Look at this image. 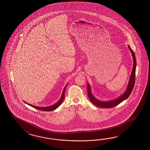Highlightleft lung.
Masks as SVG:
<instances>
[{
  "mask_svg": "<svg viewBox=\"0 0 150 150\" xmlns=\"http://www.w3.org/2000/svg\"><path fill=\"white\" fill-rule=\"evenodd\" d=\"M128 48L130 50L131 52L132 55L133 56V69L132 71L131 75L130 76L129 81L128 82V86L126 89V91H125L124 93L122 95L119 97L118 98L110 101H100L99 100L96 99L95 97L93 95L91 92V89L90 87V85L87 84V93H88V96L89 98L90 101H91L94 105L98 106L99 107H101V108H112L115 106L118 105L120 104L121 102H122L124 101L125 100L127 99L129 96L131 94L132 91L133 89V87L134 86V83H135V69H136V66H137V61H136V59H135V54L134 53L133 51L132 50L131 47L128 45Z\"/></svg>",
  "mask_w": 150,
  "mask_h": 150,
  "instance_id": "8db88e82",
  "label": "left lung"
}]
</instances>
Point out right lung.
<instances>
[{
  "mask_svg": "<svg viewBox=\"0 0 150 150\" xmlns=\"http://www.w3.org/2000/svg\"><path fill=\"white\" fill-rule=\"evenodd\" d=\"M67 85L65 86V87H64L63 91L62 96H61V99L59 100V101L57 102L56 104L53 105H52V106L45 107H37V106H33V105H31V104L28 103H26V102H25V101H24V102L26 103V104L29 105V106H31V107H33V108H36L37 110H43V111H47V112H48V111L54 110H56L57 107H59V106L62 103V102H63V100L64 99V93H65V91H66Z\"/></svg>",
  "mask_w": 150,
  "mask_h": 150,
  "instance_id": "right-lung-1",
  "label": "right lung"
}]
</instances>
